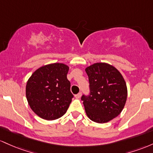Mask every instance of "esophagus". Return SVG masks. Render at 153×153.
I'll return each mask as SVG.
<instances>
[{
	"instance_id": "obj_1",
	"label": "esophagus",
	"mask_w": 153,
	"mask_h": 153,
	"mask_svg": "<svg viewBox=\"0 0 153 153\" xmlns=\"http://www.w3.org/2000/svg\"><path fill=\"white\" fill-rule=\"evenodd\" d=\"M81 96H82V92H79L78 94H76V95H75V97H76V98H77V99H79V98H80V97H81Z\"/></svg>"
}]
</instances>
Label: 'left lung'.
I'll use <instances>...</instances> for the list:
<instances>
[{
    "mask_svg": "<svg viewBox=\"0 0 153 153\" xmlns=\"http://www.w3.org/2000/svg\"><path fill=\"white\" fill-rule=\"evenodd\" d=\"M89 77L90 95L82 96L87 116L92 121L108 122L121 114L127 97L126 82L111 65L96 63L85 69Z\"/></svg>",
    "mask_w": 153,
    "mask_h": 153,
    "instance_id": "1",
    "label": "left lung"
}]
</instances>
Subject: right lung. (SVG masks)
Wrapping results in <instances>:
<instances>
[{
  "label": "right lung",
  "instance_id": "add662e5",
  "mask_svg": "<svg viewBox=\"0 0 153 153\" xmlns=\"http://www.w3.org/2000/svg\"><path fill=\"white\" fill-rule=\"evenodd\" d=\"M68 66L51 63L36 70L26 86L31 109L45 120H55L66 114L74 97L67 79Z\"/></svg>",
  "mask_w": 153,
  "mask_h": 153
}]
</instances>
